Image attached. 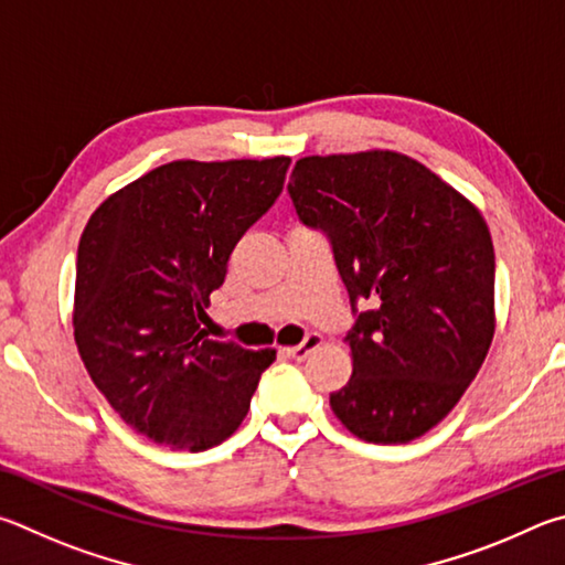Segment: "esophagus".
<instances>
[{"mask_svg":"<svg viewBox=\"0 0 565 565\" xmlns=\"http://www.w3.org/2000/svg\"><path fill=\"white\" fill-rule=\"evenodd\" d=\"M320 344H322L320 334H308V338H305L300 344H295V348H288L285 352H288V358H292V360H305L310 352L318 350Z\"/></svg>","mask_w":565,"mask_h":565,"instance_id":"1","label":"esophagus"}]
</instances>
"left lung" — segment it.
I'll return each instance as SVG.
<instances>
[{
  "instance_id": "1",
  "label": "left lung",
  "mask_w": 565,
  "mask_h": 565,
  "mask_svg": "<svg viewBox=\"0 0 565 565\" xmlns=\"http://www.w3.org/2000/svg\"><path fill=\"white\" fill-rule=\"evenodd\" d=\"M288 193L330 235L350 302L352 377L330 407L354 437L407 444L457 407L497 330L493 243L477 205L390 148L305 156Z\"/></svg>"
}]
</instances>
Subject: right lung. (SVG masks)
I'll use <instances>...</instances> for the list:
<instances>
[{
  "mask_svg": "<svg viewBox=\"0 0 565 565\" xmlns=\"http://www.w3.org/2000/svg\"><path fill=\"white\" fill-rule=\"evenodd\" d=\"M288 156L171 161L118 188L78 241L74 340L128 427L203 451L241 427L275 350L207 340L235 243L282 191Z\"/></svg>",
  "mask_w": 565,
  "mask_h": 565,
  "instance_id": "add662e5",
  "label": "right lung"
}]
</instances>
